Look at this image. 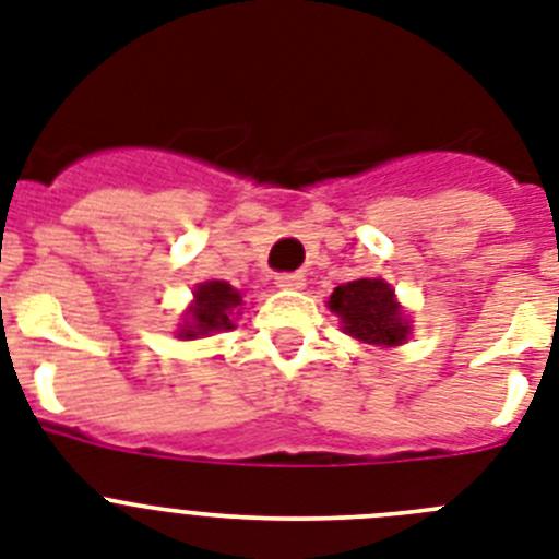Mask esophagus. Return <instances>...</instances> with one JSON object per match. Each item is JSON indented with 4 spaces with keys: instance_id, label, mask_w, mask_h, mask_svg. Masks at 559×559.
<instances>
[{
    "instance_id": "obj_1",
    "label": "esophagus",
    "mask_w": 559,
    "mask_h": 559,
    "mask_svg": "<svg viewBox=\"0 0 559 559\" xmlns=\"http://www.w3.org/2000/svg\"><path fill=\"white\" fill-rule=\"evenodd\" d=\"M304 284H307L304 273H278L275 275V286H281V289H304Z\"/></svg>"
}]
</instances>
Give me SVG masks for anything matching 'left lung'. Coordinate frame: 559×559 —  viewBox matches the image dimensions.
<instances>
[{
  "instance_id": "left-lung-1",
  "label": "left lung",
  "mask_w": 559,
  "mask_h": 559,
  "mask_svg": "<svg viewBox=\"0 0 559 559\" xmlns=\"http://www.w3.org/2000/svg\"><path fill=\"white\" fill-rule=\"evenodd\" d=\"M329 309L340 318L343 332L368 346L394 348L411 334V320L400 307L391 284L382 278H360L340 284L329 295Z\"/></svg>"
}]
</instances>
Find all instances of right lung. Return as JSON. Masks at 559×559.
Wrapping results in <instances>:
<instances>
[{
  "mask_svg": "<svg viewBox=\"0 0 559 559\" xmlns=\"http://www.w3.org/2000/svg\"><path fill=\"white\" fill-rule=\"evenodd\" d=\"M241 307V293L233 289L227 281H205L193 289V304L182 314L179 323V337L197 340L211 337L213 332H227L233 329V314Z\"/></svg>",
  "mask_w": 559,
  "mask_h": 559,
  "instance_id": "obj_1",
  "label": "right lung"
}]
</instances>
